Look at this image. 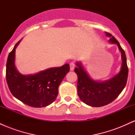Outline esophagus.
<instances>
[{"mask_svg": "<svg viewBox=\"0 0 135 135\" xmlns=\"http://www.w3.org/2000/svg\"><path fill=\"white\" fill-rule=\"evenodd\" d=\"M75 61H72L70 63V70H74V68H75Z\"/></svg>", "mask_w": 135, "mask_h": 135, "instance_id": "1", "label": "esophagus"}]
</instances>
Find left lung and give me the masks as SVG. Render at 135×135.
Segmentation results:
<instances>
[{
    "label": "left lung",
    "instance_id": "8db88e82",
    "mask_svg": "<svg viewBox=\"0 0 135 135\" xmlns=\"http://www.w3.org/2000/svg\"><path fill=\"white\" fill-rule=\"evenodd\" d=\"M111 37L110 41L117 44L121 52L122 64L120 72L110 80L103 83L94 81L88 76L80 63H77L75 72L77 74V94L84 103L89 106L99 107L109 104L120 94L126 86L128 75L126 56L119 42L111 33L105 32Z\"/></svg>",
    "mask_w": 135,
    "mask_h": 135
}]
</instances>
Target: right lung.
I'll return each mask as SVG.
<instances>
[{
    "mask_svg": "<svg viewBox=\"0 0 135 135\" xmlns=\"http://www.w3.org/2000/svg\"><path fill=\"white\" fill-rule=\"evenodd\" d=\"M20 41L9 54L6 63V81L12 94L32 107H44L55 102L58 86L69 72V64L51 68L34 75H23L15 65V50Z\"/></svg>",
    "mask_w": 135,
    "mask_h": 135,
    "instance_id": "add662e5",
    "label": "right lung"
}]
</instances>
